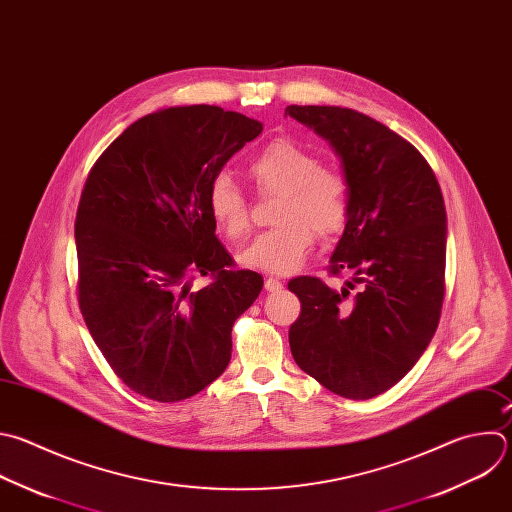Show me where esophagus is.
Returning <instances> with one entry per match:
<instances>
[{
    "instance_id": "esophagus-1",
    "label": "esophagus",
    "mask_w": 512,
    "mask_h": 512,
    "mask_svg": "<svg viewBox=\"0 0 512 512\" xmlns=\"http://www.w3.org/2000/svg\"><path fill=\"white\" fill-rule=\"evenodd\" d=\"M265 289H267L269 293H277V291L283 289V283H281L279 279H275V277H267V279H265Z\"/></svg>"
}]
</instances>
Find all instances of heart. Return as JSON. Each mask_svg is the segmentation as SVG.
Instances as JSON below:
<instances>
[{"mask_svg":"<svg viewBox=\"0 0 512 512\" xmlns=\"http://www.w3.org/2000/svg\"><path fill=\"white\" fill-rule=\"evenodd\" d=\"M249 175L261 195H279L275 229L261 233L241 255L247 269L289 275L307 259L321 237L344 229L350 213L348 181L333 168L321 166L317 154L305 146L279 138L269 142L251 162ZM207 207L217 229L231 241L251 229L249 203L239 185L219 173L207 191Z\"/></svg>","mask_w":512,"mask_h":512,"instance_id":"b5f03b06","label":"heart"}]
</instances>
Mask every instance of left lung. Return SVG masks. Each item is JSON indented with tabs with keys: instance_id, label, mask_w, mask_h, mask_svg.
I'll use <instances>...</instances> for the list:
<instances>
[{
	"instance_id": "obj_1",
	"label": "left lung",
	"mask_w": 512,
	"mask_h": 512,
	"mask_svg": "<svg viewBox=\"0 0 512 512\" xmlns=\"http://www.w3.org/2000/svg\"><path fill=\"white\" fill-rule=\"evenodd\" d=\"M342 160L350 213L329 273L287 283L301 301L289 327L295 364L329 392L370 400L420 360L444 301L446 209L426 158L382 122L339 106H287ZM356 284L361 291L352 294Z\"/></svg>"
}]
</instances>
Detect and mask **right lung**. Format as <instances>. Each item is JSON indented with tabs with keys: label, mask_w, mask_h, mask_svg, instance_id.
<instances>
[{
	"label": "right lung",
	"mask_w": 512,
	"mask_h": 512,
	"mask_svg": "<svg viewBox=\"0 0 512 512\" xmlns=\"http://www.w3.org/2000/svg\"><path fill=\"white\" fill-rule=\"evenodd\" d=\"M259 120L175 106L130 124L96 160L76 213L78 303L98 350L136 394L181 402L231 360V331L263 289L233 271L207 207L211 181ZM212 283L190 291V279Z\"/></svg>",
	"instance_id": "right-lung-1"
}]
</instances>
